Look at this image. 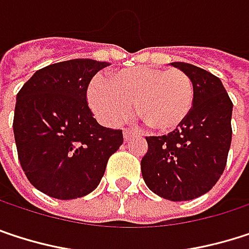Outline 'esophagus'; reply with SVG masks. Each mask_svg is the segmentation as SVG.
Masks as SVG:
<instances>
[{"label":"esophagus","mask_w":249,"mask_h":249,"mask_svg":"<svg viewBox=\"0 0 249 249\" xmlns=\"http://www.w3.org/2000/svg\"><path fill=\"white\" fill-rule=\"evenodd\" d=\"M133 136H135V133H133L132 130H129V129H124V130H123V139H124L126 142H127L130 138H133Z\"/></svg>","instance_id":"34e87169"}]
</instances>
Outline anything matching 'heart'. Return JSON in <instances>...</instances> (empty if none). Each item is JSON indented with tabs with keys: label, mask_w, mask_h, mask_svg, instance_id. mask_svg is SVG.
I'll return each instance as SVG.
<instances>
[{
	"label": "heart",
	"mask_w": 249,
	"mask_h": 249,
	"mask_svg": "<svg viewBox=\"0 0 249 249\" xmlns=\"http://www.w3.org/2000/svg\"><path fill=\"white\" fill-rule=\"evenodd\" d=\"M193 82L180 69L138 66L113 75L111 82L97 76L88 88V101L98 119L116 126L132 116L133 104L146 123L160 132L177 129L193 107Z\"/></svg>",
	"instance_id": "obj_1"
}]
</instances>
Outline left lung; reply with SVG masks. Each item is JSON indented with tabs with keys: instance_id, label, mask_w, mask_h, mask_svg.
<instances>
[{
	"instance_id": "left-lung-1",
	"label": "left lung",
	"mask_w": 249,
	"mask_h": 249,
	"mask_svg": "<svg viewBox=\"0 0 249 249\" xmlns=\"http://www.w3.org/2000/svg\"><path fill=\"white\" fill-rule=\"evenodd\" d=\"M193 82V108L167 136H149L141 161L148 188L171 201L200 197L220 178L232 141L233 104L222 81L191 63L173 62Z\"/></svg>"
}]
</instances>
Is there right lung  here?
Returning <instances> with one entry per match:
<instances>
[{
    "mask_svg": "<svg viewBox=\"0 0 249 249\" xmlns=\"http://www.w3.org/2000/svg\"><path fill=\"white\" fill-rule=\"evenodd\" d=\"M107 65L92 59L53 63L36 71L17 94L13 130L21 168L53 198L94 191L123 143L122 130L98 124L87 104L89 81Z\"/></svg>",
    "mask_w": 249,
    "mask_h": 249,
    "instance_id": "1",
    "label": "right lung"
}]
</instances>
